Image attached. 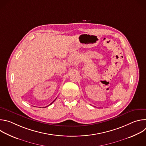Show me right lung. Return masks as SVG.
Masks as SVG:
<instances>
[{
    "label": "right lung",
    "instance_id": "obj_1",
    "mask_svg": "<svg viewBox=\"0 0 146 146\" xmlns=\"http://www.w3.org/2000/svg\"><path fill=\"white\" fill-rule=\"evenodd\" d=\"M55 100H54V101H53V102H52V103H50V105H48V106H46V107H47V106H50V105H51V104H52V103H53V102H54V101H55ZM46 107H44V108H46Z\"/></svg>",
    "mask_w": 146,
    "mask_h": 146
}]
</instances>
